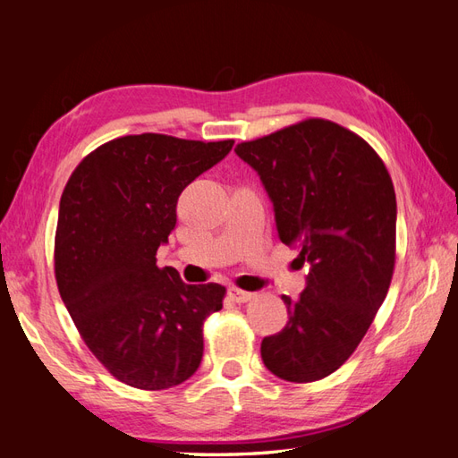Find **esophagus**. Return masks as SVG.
<instances>
[{
  "label": "esophagus",
  "instance_id": "1",
  "mask_svg": "<svg viewBox=\"0 0 458 458\" xmlns=\"http://www.w3.org/2000/svg\"><path fill=\"white\" fill-rule=\"evenodd\" d=\"M228 295H230V300L236 301V303H246V301H250V300L254 298L252 292H244V290H240V288H230Z\"/></svg>",
  "mask_w": 458,
  "mask_h": 458
}]
</instances>
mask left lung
<instances>
[{
	"label": "left lung",
	"mask_w": 458,
	"mask_h": 458,
	"mask_svg": "<svg viewBox=\"0 0 458 458\" xmlns=\"http://www.w3.org/2000/svg\"><path fill=\"white\" fill-rule=\"evenodd\" d=\"M274 202L277 236L310 264L288 324L264 337L276 377L311 383L337 371L361 344L395 270L397 200L381 157L342 124L306 119L240 142Z\"/></svg>",
	"instance_id": "8db88e82"
}]
</instances>
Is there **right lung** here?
<instances>
[{"mask_svg":"<svg viewBox=\"0 0 458 458\" xmlns=\"http://www.w3.org/2000/svg\"><path fill=\"white\" fill-rule=\"evenodd\" d=\"M232 145L127 134L89 152L61 194V300L91 353L131 387H176L202 361L204 319L226 288L184 284L157 266V250L176 226L178 196Z\"/></svg>","mask_w":458,"mask_h":458,"instance_id":"right-lung-1","label":"right lung"}]
</instances>
